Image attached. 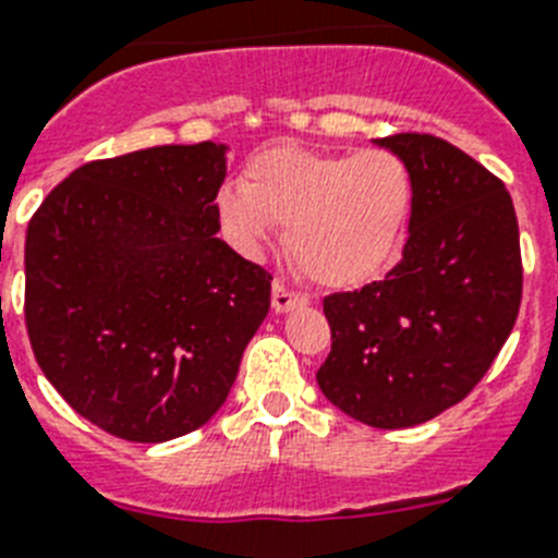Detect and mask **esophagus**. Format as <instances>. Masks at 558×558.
I'll use <instances>...</instances> for the list:
<instances>
[{
    "label": "esophagus",
    "mask_w": 558,
    "mask_h": 558,
    "mask_svg": "<svg viewBox=\"0 0 558 558\" xmlns=\"http://www.w3.org/2000/svg\"><path fill=\"white\" fill-rule=\"evenodd\" d=\"M303 303H306V294L292 292V289L283 287V283H275V287H271V308H275V312H289V308L303 306Z\"/></svg>",
    "instance_id": "1"
}]
</instances>
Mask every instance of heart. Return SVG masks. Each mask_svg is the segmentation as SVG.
Listing matches in <instances>:
<instances>
[{"mask_svg": "<svg viewBox=\"0 0 558 558\" xmlns=\"http://www.w3.org/2000/svg\"><path fill=\"white\" fill-rule=\"evenodd\" d=\"M414 201L411 167L391 149L275 147L252 158L243 184L218 192V218L250 257L287 227L289 255L308 278L349 289L395 264Z\"/></svg>", "mask_w": 558, "mask_h": 558, "instance_id": "heart-1", "label": "heart"}]
</instances>
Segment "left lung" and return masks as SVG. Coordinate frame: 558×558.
<instances>
[{
	"label": "left lung",
	"instance_id": "obj_1",
	"mask_svg": "<svg viewBox=\"0 0 558 558\" xmlns=\"http://www.w3.org/2000/svg\"><path fill=\"white\" fill-rule=\"evenodd\" d=\"M411 167L414 215L383 280L323 298L331 351L317 386L374 428H411L474 391L522 303L513 201L494 172L428 133L377 138Z\"/></svg>",
	"mask_w": 558,
	"mask_h": 558
}]
</instances>
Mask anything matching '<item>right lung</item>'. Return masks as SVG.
Returning a JSON list of instances; mask_svg holds the SVG:
<instances>
[{
  "instance_id": "add662e5",
  "label": "right lung",
  "mask_w": 558,
  "mask_h": 558,
  "mask_svg": "<svg viewBox=\"0 0 558 558\" xmlns=\"http://www.w3.org/2000/svg\"><path fill=\"white\" fill-rule=\"evenodd\" d=\"M223 153L167 144L84 163L27 223L36 363L112 437L167 442L201 428L269 312V271L215 238Z\"/></svg>"
}]
</instances>
